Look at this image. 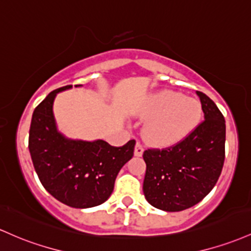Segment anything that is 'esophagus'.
I'll return each instance as SVG.
<instances>
[{"mask_svg": "<svg viewBox=\"0 0 251 251\" xmlns=\"http://www.w3.org/2000/svg\"><path fill=\"white\" fill-rule=\"evenodd\" d=\"M143 152H144V148H143V145L139 142H137L136 148H134V156L140 157L143 155Z\"/></svg>", "mask_w": 251, "mask_h": 251, "instance_id": "1", "label": "esophagus"}]
</instances>
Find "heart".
<instances>
[{"label":"heart","instance_id":"b5f03b06","mask_svg":"<svg viewBox=\"0 0 251 251\" xmlns=\"http://www.w3.org/2000/svg\"><path fill=\"white\" fill-rule=\"evenodd\" d=\"M138 115L150 119L144 130L147 138L167 145L180 142L197 127L201 119V106L198 100L180 93L161 90L149 96Z\"/></svg>","mask_w":251,"mask_h":251}]
</instances>
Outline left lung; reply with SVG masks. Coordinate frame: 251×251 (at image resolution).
<instances>
[{
    "instance_id": "1",
    "label": "left lung",
    "mask_w": 251,
    "mask_h": 251,
    "mask_svg": "<svg viewBox=\"0 0 251 251\" xmlns=\"http://www.w3.org/2000/svg\"><path fill=\"white\" fill-rule=\"evenodd\" d=\"M197 94L205 120L177 144L143 153V192L159 210L178 212L197 205L216 186L224 166L225 119L207 95Z\"/></svg>"
}]
</instances>
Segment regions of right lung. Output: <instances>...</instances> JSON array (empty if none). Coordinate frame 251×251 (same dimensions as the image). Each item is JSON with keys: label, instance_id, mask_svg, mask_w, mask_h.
<instances>
[{"label": "right lung", "instance_id": "obj_1", "mask_svg": "<svg viewBox=\"0 0 251 251\" xmlns=\"http://www.w3.org/2000/svg\"><path fill=\"white\" fill-rule=\"evenodd\" d=\"M70 88L73 85L53 90L35 107L29 153L41 184L52 197L70 207H94L111 197L118 173L133 156L136 140L117 148L101 139L85 142L63 136L57 130L52 107L56 95Z\"/></svg>", "mask_w": 251, "mask_h": 251}]
</instances>
